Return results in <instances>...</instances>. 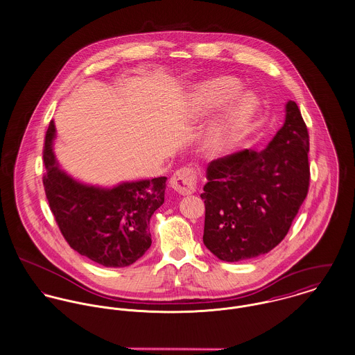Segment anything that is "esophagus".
<instances>
[{"instance_id":"obj_1","label":"esophagus","mask_w":355,"mask_h":355,"mask_svg":"<svg viewBox=\"0 0 355 355\" xmlns=\"http://www.w3.org/2000/svg\"><path fill=\"white\" fill-rule=\"evenodd\" d=\"M196 185H197L196 171L191 167H182L177 170L170 178V187L182 196L194 193Z\"/></svg>"}]
</instances>
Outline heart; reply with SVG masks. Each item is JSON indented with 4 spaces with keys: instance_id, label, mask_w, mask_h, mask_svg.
<instances>
[{
    "instance_id": "1",
    "label": "heart",
    "mask_w": 355,
    "mask_h": 355,
    "mask_svg": "<svg viewBox=\"0 0 355 355\" xmlns=\"http://www.w3.org/2000/svg\"><path fill=\"white\" fill-rule=\"evenodd\" d=\"M242 82L234 77H218L202 82L191 97V117L200 120L232 104L207 137V148L214 155L234 150L250 132L259 103L252 93H242Z\"/></svg>"
}]
</instances>
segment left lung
<instances>
[{"label":"left lung","instance_id":"8db88e82","mask_svg":"<svg viewBox=\"0 0 355 355\" xmlns=\"http://www.w3.org/2000/svg\"><path fill=\"white\" fill-rule=\"evenodd\" d=\"M285 123L261 151L212 161L201 198L204 245L225 262L266 254L286 236L309 187V135L295 101Z\"/></svg>","mask_w":355,"mask_h":355}]
</instances>
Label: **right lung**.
Listing matches in <instances>:
<instances>
[{
	"instance_id": "add662e5",
	"label": "right lung",
	"mask_w": 355,
	"mask_h": 355,
	"mask_svg": "<svg viewBox=\"0 0 355 355\" xmlns=\"http://www.w3.org/2000/svg\"><path fill=\"white\" fill-rule=\"evenodd\" d=\"M55 124L46 132L43 185L66 242L105 266L125 268L150 248V218L164 202L166 177L121 182L113 188L86 185L59 167Z\"/></svg>"
}]
</instances>
